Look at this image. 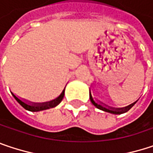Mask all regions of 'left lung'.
I'll use <instances>...</instances> for the list:
<instances>
[{
	"label": "left lung",
	"mask_w": 153,
	"mask_h": 153,
	"mask_svg": "<svg viewBox=\"0 0 153 153\" xmlns=\"http://www.w3.org/2000/svg\"><path fill=\"white\" fill-rule=\"evenodd\" d=\"M89 97H90L91 102L97 108H99V109H101V110H103L105 112H108V113H111V114H115V115H120V114H123V113L127 112L129 109L131 108L132 107H133V105L137 102H133L132 104L129 105V106H127V107H124V108H111V107H108V106H107V105L102 104V103H101V102H95V101L94 100L92 94H91V91H89Z\"/></svg>",
	"instance_id": "left-lung-1"
}]
</instances>
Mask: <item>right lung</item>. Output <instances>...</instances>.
Here are the masks:
<instances>
[{
  "mask_svg": "<svg viewBox=\"0 0 153 153\" xmlns=\"http://www.w3.org/2000/svg\"><path fill=\"white\" fill-rule=\"evenodd\" d=\"M11 94L14 96V98L18 102V103L21 105L22 107H23L25 109H27L29 111H32V112H36V111H41V110L48 109V108H54L57 105L59 104L61 102L62 99L64 98L65 89L62 91L61 94L58 98H56V99H54V100H52L51 102H43V103H29V102H26L21 100L20 98H18L12 92H11Z\"/></svg>",
  "mask_w": 153,
  "mask_h": 153,
  "instance_id": "add662e5",
  "label": "right lung"
}]
</instances>
